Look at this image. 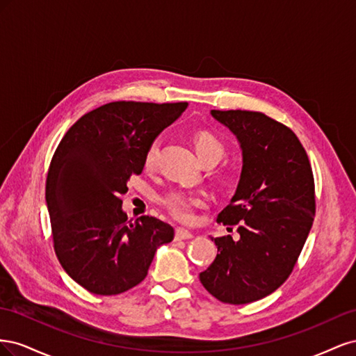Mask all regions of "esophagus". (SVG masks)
<instances>
[{
    "label": "esophagus",
    "mask_w": 356,
    "mask_h": 356,
    "mask_svg": "<svg viewBox=\"0 0 356 356\" xmlns=\"http://www.w3.org/2000/svg\"><path fill=\"white\" fill-rule=\"evenodd\" d=\"M193 238V234L184 229H177L175 230V241H188Z\"/></svg>",
    "instance_id": "esophagus-1"
}]
</instances>
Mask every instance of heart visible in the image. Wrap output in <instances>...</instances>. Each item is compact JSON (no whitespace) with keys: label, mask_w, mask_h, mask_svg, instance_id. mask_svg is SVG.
Here are the masks:
<instances>
[{"label":"heart","mask_w":356,"mask_h":356,"mask_svg":"<svg viewBox=\"0 0 356 356\" xmlns=\"http://www.w3.org/2000/svg\"><path fill=\"white\" fill-rule=\"evenodd\" d=\"M193 145H195L197 157L200 159L202 163L207 160L218 161L224 154V145L209 132H197L195 138H193ZM157 152L159 143L154 141L149 144L144 156V166L147 169H152L154 166ZM160 202L172 217L187 222L193 218V215H195V209L203 207L204 197L202 195H197V193L174 190L166 193V195L160 199Z\"/></svg>","instance_id":"heart-1"}]
</instances>
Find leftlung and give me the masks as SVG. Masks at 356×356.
Segmentation results:
<instances>
[{"label": "left lung", "mask_w": 356, "mask_h": 356, "mask_svg": "<svg viewBox=\"0 0 356 356\" xmlns=\"http://www.w3.org/2000/svg\"><path fill=\"white\" fill-rule=\"evenodd\" d=\"M211 114L242 149L238 188L217 218L238 225L239 238H211L218 254L199 277L222 303L246 305L272 294L293 272L315 218L314 174L306 149L285 124L257 111Z\"/></svg>", "instance_id": "1"}]
</instances>
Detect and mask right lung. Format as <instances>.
<instances>
[{
    "instance_id": "right-lung-1",
    "label": "right lung",
    "mask_w": 356,
    "mask_h": 356,
    "mask_svg": "<svg viewBox=\"0 0 356 356\" xmlns=\"http://www.w3.org/2000/svg\"><path fill=\"white\" fill-rule=\"evenodd\" d=\"M187 102L118 101L80 117L50 161L46 202L58 260L89 293L115 296L143 282L174 229L154 217L129 220L120 196L144 169L159 134Z\"/></svg>"
}]
</instances>
